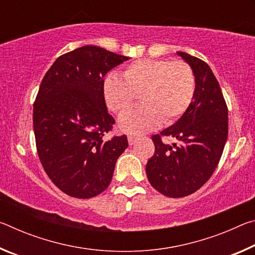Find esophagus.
Listing matches in <instances>:
<instances>
[{
	"mask_svg": "<svg viewBox=\"0 0 255 255\" xmlns=\"http://www.w3.org/2000/svg\"><path fill=\"white\" fill-rule=\"evenodd\" d=\"M138 139H139V138H138L137 136H133V135H129L128 136V143H129V145H133Z\"/></svg>",
	"mask_w": 255,
	"mask_h": 255,
	"instance_id": "obj_1",
	"label": "esophagus"
}]
</instances>
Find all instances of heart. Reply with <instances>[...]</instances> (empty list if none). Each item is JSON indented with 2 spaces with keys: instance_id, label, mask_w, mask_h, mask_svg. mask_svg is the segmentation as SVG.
Returning <instances> with one entry per match:
<instances>
[{
  "instance_id": "obj_1",
  "label": "heart",
  "mask_w": 255,
  "mask_h": 255,
  "mask_svg": "<svg viewBox=\"0 0 255 255\" xmlns=\"http://www.w3.org/2000/svg\"><path fill=\"white\" fill-rule=\"evenodd\" d=\"M103 99L114 112H123L140 94L143 105L120 116L124 131L141 133L172 125L191 106L196 93V76L183 60L145 58L128 65L124 79L108 75L102 84Z\"/></svg>"
}]
</instances>
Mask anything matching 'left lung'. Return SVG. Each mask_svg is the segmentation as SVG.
Masks as SVG:
<instances>
[{"mask_svg":"<svg viewBox=\"0 0 255 255\" xmlns=\"http://www.w3.org/2000/svg\"><path fill=\"white\" fill-rule=\"evenodd\" d=\"M193 70L196 93L191 106L178 122L152 136L155 152L146 164L149 183L162 195L181 198L199 190L213 175L228 135V109L217 79L208 64L178 51ZM162 136H173L170 146Z\"/></svg>","mask_w":255,"mask_h":255,"instance_id":"obj_1","label":"left lung"}]
</instances>
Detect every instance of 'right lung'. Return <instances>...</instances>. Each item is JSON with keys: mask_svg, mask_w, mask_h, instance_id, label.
<instances>
[{"mask_svg": "<svg viewBox=\"0 0 255 255\" xmlns=\"http://www.w3.org/2000/svg\"><path fill=\"white\" fill-rule=\"evenodd\" d=\"M98 46H83L55 60L33 103L38 156L66 195L88 199L109 187L127 136L103 139L115 119L103 99V77L128 60Z\"/></svg>", "mask_w": 255, "mask_h": 255, "instance_id": "right-lung-1", "label": "right lung"}]
</instances>
